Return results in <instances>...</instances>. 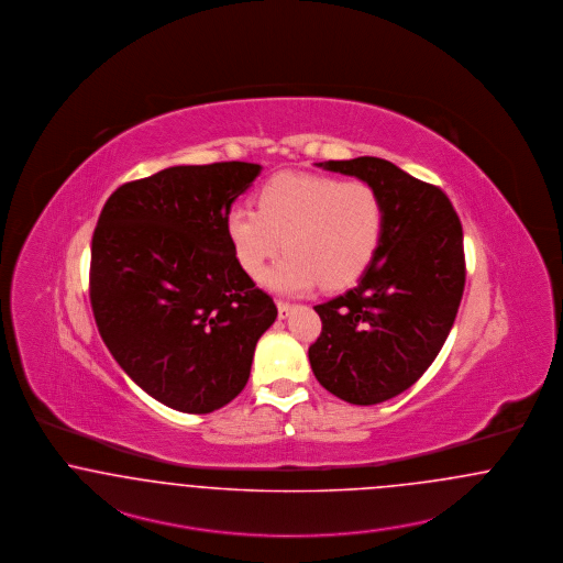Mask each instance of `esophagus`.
<instances>
[{
	"label": "esophagus",
	"instance_id": "obj_1",
	"mask_svg": "<svg viewBox=\"0 0 563 563\" xmlns=\"http://www.w3.org/2000/svg\"><path fill=\"white\" fill-rule=\"evenodd\" d=\"M292 302H286V300H277V313H279V319L290 318V313H292Z\"/></svg>",
	"mask_w": 563,
	"mask_h": 563
}]
</instances>
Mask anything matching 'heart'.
Returning a JSON list of instances; mask_svg holds the SVG:
<instances>
[{
	"label": "heart",
	"mask_w": 563,
	"mask_h": 563,
	"mask_svg": "<svg viewBox=\"0 0 563 563\" xmlns=\"http://www.w3.org/2000/svg\"><path fill=\"white\" fill-rule=\"evenodd\" d=\"M227 235L247 275L261 277L284 247L288 254L265 273L277 292L298 294L321 284H353L374 261L383 240L385 208L362 180L282 172L258 191V210L233 206Z\"/></svg>",
	"instance_id": "heart-1"
}]
</instances>
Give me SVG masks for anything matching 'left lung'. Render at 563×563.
Masks as SVG:
<instances>
[{
  "instance_id": "left-lung-1",
  "label": "left lung",
  "mask_w": 563,
  "mask_h": 563,
  "mask_svg": "<svg viewBox=\"0 0 563 563\" xmlns=\"http://www.w3.org/2000/svg\"><path fill=\"white\" fill-rule=\"evenodd\" d=\"M357 176L383 201L385 229L357 286L316 311L309 362L323 389L355 406L410 389L445 343L465 290L463 227L440 187L380 157L319 162Z\"/></svg>"
}]
</instances>
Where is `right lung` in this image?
I'll return each instance as SVG.
<instances>
[{"mask_svg": "<svg viewBox=\"0 0 563 563\" xmlns=\"http://www.w3.org/2000/svg\"><path fill=\"white\" fill-rule=\"evenodd\" d=\"M258 174L245 162L172 166L115 189L98 217V332L123 372L178 412L208 415L235 399L277 318L224 224Z\"/></svg>", "mask_w": 563, "mask_h": 563, "instance_id": "add662e5", "label": "right lung"}]
</instances>
